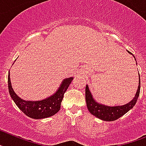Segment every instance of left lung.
Returning <instances> with one entry per match:
<instances>
[{
  "label": "left lung",
  "instance_id": "obj_1",
  "mask_svg": "<svg viewBox=\"0 0 146 146\" xmlns=\"http://www.w3.org/2000/svg\"><path fill=\"white\" fill-rule=\"evenodd\" d=\"M127 52L129 54H131L130 51L127 50ZM134 59L136 58L135 56H133ZM139 91H140V78H139V85H138V89L136 92L135 96L131 100V102H128L127 104H125L124 105L120 106H113V107H110V106H107L102 104H100L97 102L96 100L94 99L92 93L90 92V89L88 85L86 86V102L87 108L90 113L95 115L96 117L98 119H102L103 121H115L119 118L121 117L122 115H125L127 112H128L131 109L133 108V106L136 104L138 97L139 96Z\"/></svg>",
  "mask_w": 146,
  "mask_h": 146
}]
</instances>
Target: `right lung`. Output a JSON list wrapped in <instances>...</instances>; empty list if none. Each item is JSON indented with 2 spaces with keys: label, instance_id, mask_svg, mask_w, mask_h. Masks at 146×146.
<instances>
[{
  "label": "right lung",
  "instance_id": "obj_1",
  "mask_svg": "<svg viewBox=\"0 0 146 146\" xmlns=\"http://www.w3.org/2000/svg\"><path fill=\"white\" fill-rule=\"evenodd\" d=\"M72 80V77L64 79L55 93L41 101H25L17 96L11 85L9 72L8 75V87L12 99L25 115L32 119H40L50 117L60 110L64 93Z\"/></svg>",
  "mask_w": 146,
  "mask_h": 146
}]
</instances>
